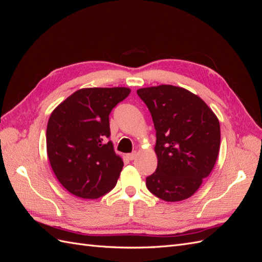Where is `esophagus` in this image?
<instances>
[{"mask_svg": "<svg viewBox=\"0 0 262 262\" xmlns=\"http://www.w3.org/2000/svg\"><path fill=\"white\" fill-rule=\"evenodd\" d=\"M126 156H128V158H129L130 161H133L134 158L137 157V153H136V152H133V153H130V154H128V155H126Z\"/></svg>", "mask_w": 262, "mask_h": 262, "instance_id": "esophagus-1", "label": "esophagus"}]
</instances>
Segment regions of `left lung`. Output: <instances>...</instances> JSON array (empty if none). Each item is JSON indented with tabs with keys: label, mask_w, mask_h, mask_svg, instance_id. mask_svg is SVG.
I'll return each mask as SVG.
<instances>
[{
	"label": "left lung",
	"mask_w": 262,
	"mask_h": 262,
	"mask_svg": "<svg viewBox=\"0 0 262 262\" xmlns=\"http://www.w3.org/2000/svg\"><path fill=\"white\" fill-rule=\"evenodd\" d=\"M153 118L157 168L146 187L167 202L194 194L217 160L221 129L212 109L182 87L158 85L137 91Z\"/></svg>",
	"instance_id": "left-lung-1"
}]
</instances>
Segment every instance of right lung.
<instances>
[{
    "instance_id": "obj_1",
    "label": "right lung",
    "mask_w": 262,
    "mask_h": 262,
    "mask_svg": "<svg viewBox=\"0 0 262 262\" xmlns=\"http://www.w3.org/2000/svg\"><path fill=\"white\" fill-rule=\"evenodd\" d=\"M128 87H91L55 108L47 125V154L60 184L82 199H98L120 176L122 158L110 136L109 115L129 96Z\"/></svg>"
}]
</instances>
